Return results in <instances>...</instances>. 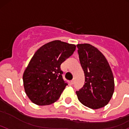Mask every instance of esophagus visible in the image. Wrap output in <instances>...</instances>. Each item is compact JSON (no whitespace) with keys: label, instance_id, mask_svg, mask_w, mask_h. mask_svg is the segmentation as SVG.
Instances as JSON below:
<instances>
[{"label":"esophagus","instance_id":"34e87169","mask_svg":"<svg viewBox=\"0 0 129 129\" xmlns=\"http://www.w3.org/2000/svg\"><path fill=\"white\" fill-rule=\"evenodd\" d=\"M74 82H75V78H74V79H73L72 80L71 82H70V83H71L72 85H73V84H74Z\"/></svg>","mask_w":129,"mask_h":129}]
</instances>
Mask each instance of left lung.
<instances>
[{
  "mask_svg": "<svg viewBox=\"0 0 129 129\" xmlns=\"http://www.w3.org/2000/svg\"><path fill=\"white\" fill-rule=\"evenodd\" d=\"M78 53L85 74V84L76 91L78 100L93 109L109 103L114 91V80L105 56L89 44H78Z\"/></svg>",
  "mask_w": 129,
  "mask_h": 129,
  "instance_id": "8db88e82",
  "label": "left lung"
}]
</instances>
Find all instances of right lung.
<instances>
[{"label": "right lung", "mask_w": 129, "mask_h": 129, "mask_svg": "<svg viewBox=\"0 0 129 129\" xmlns=\"http://www.w3.org/2000/svg\"><path fill=\"white\" fill-rule=\"evenodd\" d=\"M75 48V44L55 40L36 51L23 75L25 91L32 103L49 105L59 98L67 85L62 78L60 65Z\"/></svg>", "instance_id": "right-lung-1"}]
</instances>
